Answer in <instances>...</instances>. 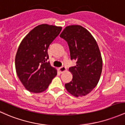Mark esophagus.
Instances as JSON below:
<instances>
[{
	"label": "esophagus",
	"mask_w": 125,
	"mask_h": 125,
	"mask_svg": "<svg viewBox=\"0 0 125 125\" xmlns=\"http://www.w3.org/2000/svg\"><path fill=\"white\" fill-rule=\"evenodd\" d=\"M59 71L60 73H62V72H65V71H66V67L65 66H62L59 68Z\"/></svg>",
	"instance_id": "34e87169"
}]
</instances>
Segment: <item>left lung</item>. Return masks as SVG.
Instances as JSON below:
<instances>
[{
    "label": "left lung",
    "mask_w": 125,
    "mask_h": 125,
    "mask_svg": "<svg viewBox=\"0 0 125 125\" xmlns=\"http://www.w3.org/2000/svg\"><path fill=\"white\" fill-rule=\"evenodd\" d=\"M60 37L68 42L71 59L76 60V66L69 69L73 78L65 84L66 90L76 97L87 95L96 87L102 72L103 60L97 42L78 25L66 27Z\"/></svg>",
    "instance_id": "1"
}]
</instances>
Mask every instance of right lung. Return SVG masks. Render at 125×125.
I'll use <instances>...</instances> for the list:
<instances>
[{
  "label": "right lung",
  "mask_w": 125,
  "mask_h": 125,
  "mask_svg": "<svg viewBox=\"0 0 125 125\" xmlns=\"http://www.w3.org/2000/svg\"><path fill=\"white\" fill-rule=\"evenodd\" d=\"M62 29L52 25H39L20 43L15 56L16 72L28 91L40 93L46 91L57 75V69L47 62V50Z\"/></svg>",
  "instance_id": "right-lung-1"
}]
</instances>
